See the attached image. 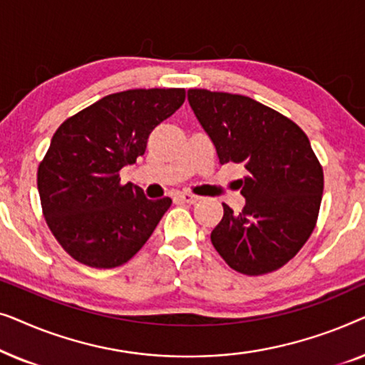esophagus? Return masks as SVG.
<instances>
[{
    "mask_svg": "<svg viewBox=\"0 0 365 365\" xmlns=\"http://www.w3.org/2000/svg\"><path fill=\"white\" fill-rule=\"evenodd\" d=\"M179 199H181V201H184V202H187V204H196V202L201 201V197L196 196V194H191V192H181V194H179Z\"/></svg>",
    "mask_w": 365,
    "mask_h": 365,
    "instance_id": "1",
    "label": "esophagus"
}]
</instances>
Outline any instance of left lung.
I'll use <instances>...</instances> for the list:
<instances>
[{"label": "left lung", "mask_w": 365, "mask_h": 365, "mask_svg": "<svg viewBox=\"0 0 365 365\" xmlns=\"http://www.w3.org/2000/svg\"><path fill=\"white\" fill-rule=\"evenodd\" d=\"M187 99L216 146L219 163L246 168L237 181L246 206L224 216L211 242L226 264L262 276L287 264L316 227L324 171L296 123L242 94L189 89Z\"/></svg>", "instance_id": "8db88e82"}]
</instances>
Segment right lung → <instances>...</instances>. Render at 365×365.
Returning <instances> with one entry per match:
<instances>
[{
  "mask_svg": "<svg viewBox=\"0 0 365 365\" xmlns=\"http://www.w3.org/2000/svg\"><path fill=\"white\" fill-rule=\"evenodd\" d=\"M186 99L182 88L128 89L104 96L56 129L38 166L43 216L74 261L96 269L128 262L171 199L151 201L119 171L146 151L149 134Z\"/></svg>",
  "mask_w": 365,
  "mask_h": 365,
  "instance_id": "obj_1",
  "label": "right lung"
}]
</instances>
